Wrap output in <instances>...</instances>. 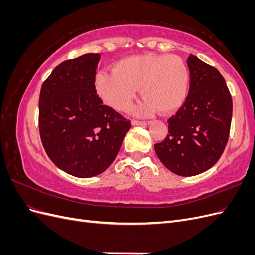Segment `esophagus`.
I'll return each instance as SVG.
<instances>
[{
    "mask_svg": "<svg viewBox=\"0 0 255 255\" xmlns=\"http://www.w3.org/2000/svg\"><path fill=\"white\" fill-rule=\"evenodd\" d=\"M149 121H138V120H132V126H148Z\"/></svg>",
    "mask_w": 255,
    "mask_h": 255,
    "instance_id": "1",
    "label": "esophagus"
}]
</instances>
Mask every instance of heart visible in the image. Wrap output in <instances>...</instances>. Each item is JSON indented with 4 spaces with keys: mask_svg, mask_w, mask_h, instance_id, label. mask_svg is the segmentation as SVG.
Masks as SVG:
<instances>
[{
    "mask_svg": "<svg viewBox=\"0 0 255 255\" xmlns=\"http://www.w3.org/2000/svg\"><path fill=\"white\" fill-rule=\"evenodd\" d=\"M95 88L102 101L118 112L129 110L140 88L143 100L138 115L150 116L158 110L171 114L187 98L189 72L179 56L140 54L118 60L112 73H98Z\"/></svg>",
    "mask_w": 255,
    "mask_h": 255,
    "instance_id": "obj_1",
    "label": "heart"
}]
</instances>
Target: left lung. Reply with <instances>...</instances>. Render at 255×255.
I'll list each match as a JSON object with an SVG mask.
<instances>
[{"instance_id":"8db88e82","label":"left lung","mask_w":255,"mask_h":255,"mask_svg":"<svg viewBox=\"0 0 255 255\" xmlns=\"http://www.w3.org/2000/svg\"><path fill=\"white\" fill-rule=\"evenodd\" d=\"M188 96L168 119V135L154 150L163 165L182 176L202 173L225 150L232 121V97L217 69L189 55Z\"/></svg>"}]
</instances>
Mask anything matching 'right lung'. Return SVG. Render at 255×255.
Wrapping results in <instances>:
<instances>
[{"label":"right lung","mask_w":255,"mask_h":255,"mask_svg":"<svg viewBox=\"0 0 255 255\" xmlns=\"http://www.w3.org/2000/svg\"><path fill=\"white\" fill-rule=\"evenodd\" d=\"M101 55L88 53L59 64L41 86L39 132L50 159L81 179L109 168L130 122L103 104L95 88Z\"/></svg>","instance_id":"add662e5"}]
</instances>
